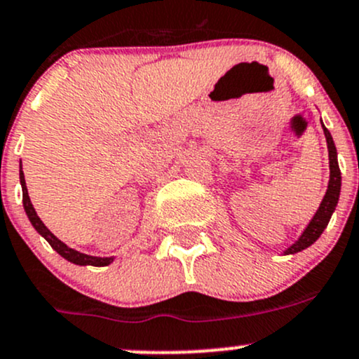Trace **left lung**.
I'll list each match as a JSON object with an SVG mask.
<instances>
[{
    "mask_svg": "<svg viewBox=\"0 0 359 359\" xmlns=\"http://www.w3.org/2000/svg\"><path fill=\"white\" fill-rule=\"evenodd\" d=\"M322 128L327 140V149H329V169H330L329 184H327L325 195H323L322 202H320L318 209L315 212L313 217H311V221L308 222L306 227H304V231L299 234L298 240L284 250V255H294V253L302 252V250H306L308 246L313 245V243L320 238V234L323 233V229H325L327 224H329L335 207H337L339 195H341V169H339V163H337V149H335L334 145L332 135H330L329 130L325 128L323 123H322Z\"/></svg>",
    "mask_w": 359,
    "mask_h": 359,
    "instance_id": "1",
    "label": "left lung"
}]
</instances>
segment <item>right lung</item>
<instances>
[{"label": "right lung", "mask_w": 359, "mask_h": 359, "mask_svg": "<svg viewBox=\"0 0 359 359\" xmlns=\"http://www.w3.org/2000/svg\"><path fill=\"white\" fill-rule=\"evenodd\" d=\"M20 184H22V198H24V209H25L27 217H29L30 224L34 226V229H36L37 233H39L41 236L51 245V248L56 250L65 260L72 262V264L75 265H92V267H106V265L113 264L114 257H92V255H87V253L76 252V250L70 248L67 243L57 240L55 234L46 227L44 222L41 221L39 215H37L36 209H34L32 202H30V196H29V191H27V184H25V176H24V171H22V164H20Z\"/></svg>", "instance_id": "1"}]
</instances>
